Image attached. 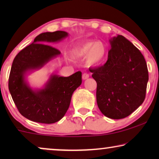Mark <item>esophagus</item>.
<instances>
[{
    "instance_id": "1",
    "label": "esophagus",
    "mask_w": 159,
    "mask_h": 159,
    "mask_svg": "<svg viewBox=\"0 0 159 159\" xmlns=\"http://www.w3.org/2000/svg\"><path fill=\"white\" fill-rule=\"evenodd\" d=\"M88 78H89V75L88 73H84L83 75H82V79L83 80H87Z\"/></svg>"
}]
</instances>
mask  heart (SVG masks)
Returning <instances> with one entry per match:
<instances>
[{"label": "heart", "instance_id": "heart-1", "mask_svg": "<svg viewBox=\"0 0 159 159\" xmlns=\"http://www.w3.org/2000/svg\"><path fill=\"white\" fill-rule=\"evenodd\" d=\"M106 53V47L101 42H88L73 51V55L76 57H87V62L90 66L101 64L105 58Z\"/></svg>", "mask_w": 159, "mask_h": 159}]
</instances>
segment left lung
I'll return each mask as SVG.
<instances>
[{
  "mask_svg": "<svg viewBox=\"0 0 159 159\" xmlns=\"http://www.w3.org/2000/svg\"><path fill=\"white\" fill-rule=\"evenodd\" d=\"M111 49L103 66L90 69L97 82L96 100L104 116L125 118L144 101L148 71L141 52L122 35L109 40Z\"/></svg>",
  "mask_w": 159,
  "mask_h": 159,
  "instance_id": "8db88e82",
  "label": "left lung"
}]
</instances>
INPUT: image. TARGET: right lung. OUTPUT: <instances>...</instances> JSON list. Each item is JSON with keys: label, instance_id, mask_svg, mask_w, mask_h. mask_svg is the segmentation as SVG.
I'll list each match as a JSON object with an SVG mask.
<instances>
[{"label": "right lung", "instance_id": "obj_1", "mask_svg": "<svg viewBox=\"0 0 159 159\" xmlns=\"http://www.w3.org/2000/svg\"><path fill=\"white\" fill-rule=\"evenodd\" d=\"M68 35L64 31L41 33L13 61L8 89L19 113L29 120L57 122L68 110L74 91L82 84L81 71L69 77L53 74L41 89H32L26 80L28 73L41 69L61 54L58 49L43 43L59 42Z\"/></svg>", "mask_w": 159, "mask_h": 159}]
</instances>
